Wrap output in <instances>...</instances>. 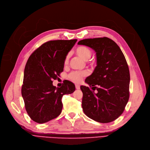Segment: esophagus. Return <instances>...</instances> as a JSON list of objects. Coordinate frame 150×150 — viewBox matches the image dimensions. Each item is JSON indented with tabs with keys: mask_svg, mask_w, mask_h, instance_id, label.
<instances>
[{
	"mask_svg": "<svg viewBox=\"0 0 150 150\" xmlns=\"http://www.w3.org/2000/svg\"><path fill=\"white\" fill-rule=\"evenodd\" d=\"M76 88L77 90H79L80 89V85L79 84H76Z\"/></svg>",
	"mask_w": 150,
	"mask_h": 150,
	"instance_id": "obj_1",
	"label": "esophagus"
}]
</instances>
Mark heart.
<instances>
[{"label": "heart", "instance_id": "heart-1", "mask_svg": "<svg viewBox=\"0 0 150 150\" xmlns=\"http://www.w3.org/2000/svg\"><path fill=\"white\" fill-rule=\"evenodd\" d=\"M75 53L77 56H79L80 58H81L82 59L85 61L88 60L91 55V50L87 47L83 46L77 47L75 50ZM68 62V56H67L65 59V64L67 65ZM87 74H88V71H81V72L75 71V72L71 73L69 75V78L74 82L79 83L81 81L82 78L85 76H87Z\"/></svg>", "mask_w": 150, "mask_h": 150}]
</instances>
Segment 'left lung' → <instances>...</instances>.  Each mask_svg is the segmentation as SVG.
Listing matches in <instances>:
<instances>
[{"mask_svg": "<svg viewBox=\"0 0 150 150\" xmlns=\"http://www.w3.org/2000/svg\"><path fill=\"white\" fill-rule=\"evenodd\" d=\"M77 45L91 48L96 57V67L85 81L89 87L81 86L83 111L96 122H112L122 115L129 100L130 74L126 59L109 38L84 39Z\"/></svg>", "mask_w": 150, "mask_h": 150, "instance_id": "left-lung-1", "label": "left lung"}]
</instances>
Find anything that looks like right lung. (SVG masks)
<instances>
[{
  "instance_id": "right-lung-1",
  "label": "right lung",
  "mask_w": 150,
  "mask_h": 150,
  "mask_svg": "<svg viewBox=\"0 0 150 150\" xmlns=\"http://www.w3.org/2000/svg\"><path fill=\"white\" fill-rule=\"evenodd\" d=\"M76 41H49L28 58L21 93L26 111L34 122L42 124L57 117L63 108V96L75 91L73 82L67 81L59 88L54 86L52 80L63 71L65 59Z\"/></svg>"
}]
</instances>
